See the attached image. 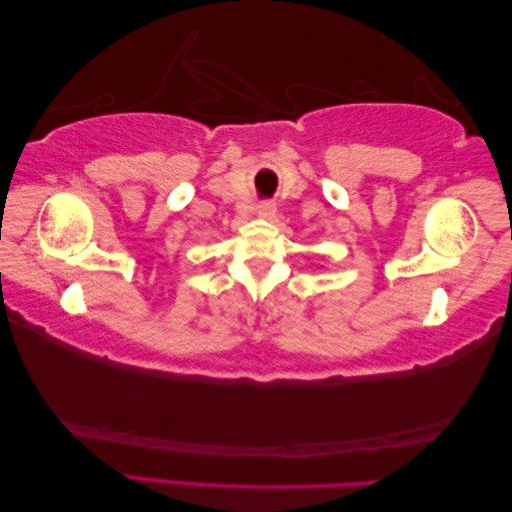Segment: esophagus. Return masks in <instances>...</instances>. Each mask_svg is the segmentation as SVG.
Wrapping results in <instances>:
<instances>
[{"instance_id":"obj_1","label":"esophagus","mask_w":512,"mask_h":512,"mask_svg":"<svg viewBox=\"0 0 512 512\" xmlns=\"http://www.w3.org/2000/svg\"><path fill=\"white\" fill-rule=\"evenodd\" d=\"M258 214L260 216H267V218L274 216L276 214V205L274 203H260L258 205Z\"/></svg>"}]
</instances>
